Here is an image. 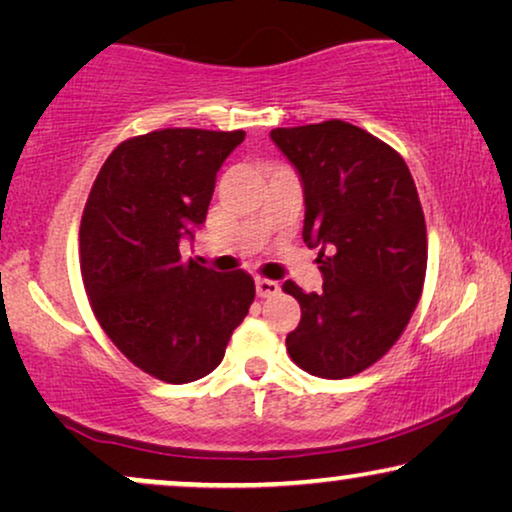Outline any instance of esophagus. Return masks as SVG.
<instances>
[{"mask_svg":"<svg viewBox=\"0 0 512 512\" xmlns=\"http://www.w3.org/2000/svg\"><path fill=\"white\" fill-rule=\"evenodd\" d=\"M256 293H258V296H261V298L277 296V293H279V284L272 282V279L258 277V279H256Z\"/></svg>","mask_w":512,"mask_h":512,"instance_id":"obj_1","label":"esophagus"}]
</instances>
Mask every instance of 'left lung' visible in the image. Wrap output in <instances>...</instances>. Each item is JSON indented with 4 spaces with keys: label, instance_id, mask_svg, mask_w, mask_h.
<instances>
[{
    "label": "left lung",
    "instance_id": "left-lung-1",
    "mask_svg": "<svg viewBox=\"0 0 512 512\" xmlns=\"http://www.w3.org/2000/svg\"><path fill=\"white\" fill-rule=\"evenodd\" d=\"M305 195L303 240L319 249L324 289L284 291L300 303L291 359L326 380L352 377L389 352L422 296L426 223L405 160L345 121L275 128Z\"/></svg>",
    "mask_w": 512,
    "mask_h": 512
}]
</instances>
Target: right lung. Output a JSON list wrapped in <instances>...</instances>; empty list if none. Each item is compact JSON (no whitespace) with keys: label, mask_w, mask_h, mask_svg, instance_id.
I'll return each mask as SVG.
<instances>
[{"label":"right lung","mask_w":512,"mask_h":512,"mask_svg":"<svg viewBox=\"0 0 512 512\" xmlns=\"http://www.w3.org/2000/svg\"><path fill=\"white\" fill-rule=\"evenodd\" d=\"M242 130L167 128L118 144L81 219V275L97 321L144 373L170 384L219 366L256 286L184 261L179 244L207 219L216 172Z\"/></svg>","instance_id":"right-lung-1"}]
</instances>
